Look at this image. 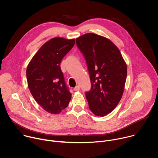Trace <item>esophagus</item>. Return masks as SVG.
<instances>
[{"instance_id":"34e87169","label":"esophagus","mask_w":158,"mask_h":158,"mask_svg":"<svg viewBox=\"0 0 158 158\" xmlns=\"http://www.w3.org/2000/svg\"><path fill=\"white\" fill-rule=\"evenodd\" d=\"M74 90L75 91H79L80 90V87L79 85H76L74 88Z\"/></svg>"}]
</instances>
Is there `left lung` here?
I'll return each mask as SVG.
<instances>
[{"label":"left lung","instance_id":"left-lung-1","mask_svg":"<svg viewBox=\"0 0 158 158\" xmlns=\"http://www.w3.org/2000/svg\"><path fill=\"white\" fill-rule=\"evenodd\" d=\"M89 74L91 88L85 92L91 110L104 116L119 102L127 77V65L119 49L108 39L88 33L76 39Z\"/></svg>","mask_w":158,"mask_h":158}]
</instances>
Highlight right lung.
I'll list each match as a JSON object with an SVG mask.
<instances>
[{
	"label": "right lung",
	"mask_w": 158,
	"mask_h": 158,
	"mask_svg": "<svg viewBox=\"0 0 158 158\" xmlns=\"http://www.w3.org/2000/svg\"><path fill=\"white\" fill-rule=\"evenodd\" d=\"M75 39L53 38L39 49L29 62L26 76L28 87L35 100L45 110L59 114L71 99L60 69L64 57L73 48Z\"/></svg>",
	"instance_id": "add662e5"
}]
</instances>
